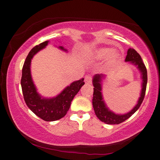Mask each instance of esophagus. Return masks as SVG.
Segmentation results:
<instances>
[{"label": "esophagus", "mask_w": 160, "mask_h": 160, "mask_svg": "<svg viewBox=\"0 0 160 160\" xmlns=\"http://www.w3.org/2000/svg\"><path fill=\"white\" fill-rule=\"evenodd\" d=\"M84 81H85V82L87 83V84H91L92 82V76H90V75L85 76Z\"/></svg>", "instance_id": "1"}]
</instances>
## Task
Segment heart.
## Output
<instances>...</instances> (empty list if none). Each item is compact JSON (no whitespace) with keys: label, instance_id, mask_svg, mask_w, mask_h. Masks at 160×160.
Returning <instances> with one entry per match:
<instances>
[{"label":"heart","instance_id":"1","mask_svg":"<svg viewBox=\"0 0 160 160\" xmlns=\"http://www.w3.org/2000/svg\"><path fill=\"white\" fill-rule=\"evenodd\" d=\"M110 54L111 55L110 56V61H115L118 58V53L115 52H112V49L108 48H99V49L96 50L94 52V56L97 59H103L108 57Z\"/></svg>","mask_w":160,"mask_h":160}]
</instances>
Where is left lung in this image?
Here are the masks:
<instances>
[{
	"label": "left lung",
	"mask_w": 160,
	"mask_h": 160,
	"mask_svg": "<svg viewBox=\"0 0 160 160\" xmlns=\"http://www.w3.org/2000/svg\"><path fill=\"white\" fill-rule=\"evenodd\" d=\"M126 61H131L136 66H137L138 68L139 69L142 75L143 84H142V90L141 93V97L138 99L137 105L135 106L131 112L125 115H116L114 112L109 110L106 107L105 103L104 102L102 95V87L101 81L104 76L102 74L95 75L93 78V85H94V94L93 99H92V105L95 112L97 117L101 120L102 122H105L106 124H120L124 122L129 118L136 111L140 108L142 102L144 99L146 89H147V71L144 63L142 61L141 55L136 51L133 48L128 49L127 55L126 58Z\"/></svg>",
	"instance_id": "left-lung-1"
}]
</instances>
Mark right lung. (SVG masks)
I'll return each mask as SVG.
<instances>
[{
	"instance_id": "right-lung-1",
	"label": "right lung",
	"mask_w": 160,
	"mask_h": 160,
	"mask_svg": "<svg viewBox=\"0 0 160 160\" xmlns=\"http://www.w3.org/2000/svg\"><path fill=\"white\" fill-rule=\"evenodd\" d=\"M48 44V41L32 48L25 60L22 68L21 85L25 102L28 108L39 118L45 121H55L63 118L70 108L71 101L85 83L84 78L73 82L59 95L52 99L42 98L37 92L30 73V63L34 55ZM64 50L63 47H60Z\"/></svg>"
}]
</instances>
